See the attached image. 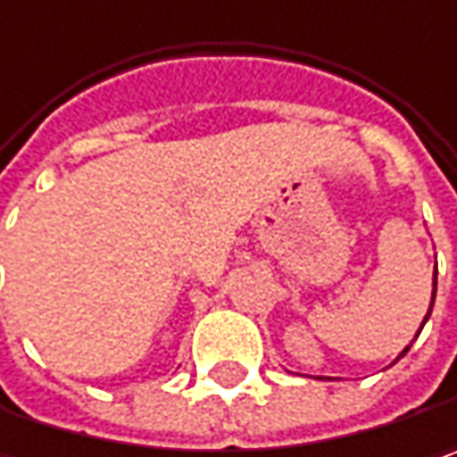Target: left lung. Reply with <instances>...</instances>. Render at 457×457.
<instances>
[{
  "instance_id": "8db88e82",
  "label": "left lung",
  "mask_w": 457,
  "mask_h": 457,
  "mask_svg": "<svg viewBox=\"0 0 457 457\" xmlns=\"http://www.w3.org/2000/svg\"><path fill=\"white\" fill-rule=\"evenodd\" d=\"M435 288H437V268H435ZM435 288H432V304H435ZM432 304H429V309H427V317H425V320H422V328H425V322H427V320H429V312H432ZM422 328H420V332H422ZM420 332H417V335H420ZM409 347H411V345H407V347H404V350H402V353H399V358H404V355H407ZM399 358H396V361H399Z\"/></svg>"
}]
</instances>
